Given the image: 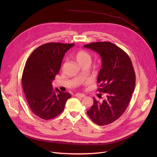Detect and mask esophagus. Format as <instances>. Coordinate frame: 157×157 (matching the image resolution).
Wrapping results in <instances>:
<instances>
[{
    "mask_svg": "<svg viewBox=\"0 0 157 157\" xmlns=\"http://www.w3.org/2000/svg\"><path fill=\"white\" fill-rule=\"evenodd\" d=\"M76 96L77 97H79V98H85L86 95L84 94H81V93H77L76 94Z\"/></svg>",
    "mask_w": 157,
    "mask_h": 157,
    "instance_id": "1",
    "label": "esophagus"
}]
</instances>
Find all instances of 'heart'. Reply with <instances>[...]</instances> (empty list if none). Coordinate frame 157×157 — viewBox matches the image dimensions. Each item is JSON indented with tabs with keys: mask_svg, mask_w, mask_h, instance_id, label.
<instances>
[{
	"mask_svg": "<svg viewBox=\"0 0 157 157\" xmlns=\"http://www.w3.org/2000/svg\"><path fill=\"white\" fill-rule=\"evenodd\" d=\"M76 59L79 64L86 62L91 63V57L90 55L84 50H80L78 52L76 55Z\"/></svg>",
	"mask_w": 157,
	"mask_h": 157,
	"instance_id": "1",
	"label": "heart"
}]
</instances>
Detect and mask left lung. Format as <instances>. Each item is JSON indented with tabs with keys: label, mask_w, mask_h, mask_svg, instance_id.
Segmentation results:
<instances>
[{
	"label": "left lung",
	"mask_w": 157,
	"mask_h": 157,
	"mask_svg": "<svg viewBox=\"0 0 157 157\" xmlns=\"http://www.w3.org/2000/svg\"><path fill=\"white\" fill-rule=\"evenodd\" d=\"M84 47L101 56L98 91L106 96L102 102L94 98L93 105L87 114L98 125H108L118 119L128 107L136 86V74L128 55L113 43H91Z\"/></svg>",
	"instance_id": "left-lung-1"
}]
</instances>
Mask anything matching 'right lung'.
<instances>
[{"label":"right lung","instance_id":"right-lung-1","mask_svg":"<svg viewBox=\"0 0 157 157\" xmlns=\"http://www.w3.org/2000/svg\"><path fill=\"white\" fill-rule=\"evenodd\" d=\"M74 43H48L36 48L29 57L24 69L21 83L27 102L33 113L42 119L58 116L71 96L54 90L52 81L59 72L65 53Z\"/></svg>","mask_w":157,"mask_h":157}]
</instances>
